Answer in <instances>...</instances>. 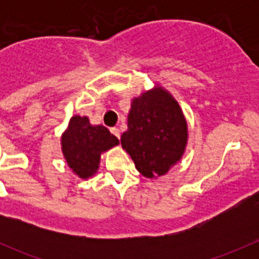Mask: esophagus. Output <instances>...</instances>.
Listing matches in <instances>:
<instances>
[{
  "label": "esophagus",
  "instance_id": "1",
  "mask_svg": "<svg viewBox=\"0 0 259 259\" xmlns=\"http://www.w3.org/2000/svg\"><path fill=\"white\" fill-rule=\"evenodd\" d=\"M110 132L113 133V134L115 135V137L117 138V139H120V130L117 129V127H111V129H110Z\"/></svg>",
  "mask_w": 259,
  "mask_h": 259
}]
</instances>
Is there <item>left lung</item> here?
Masks as SVG:
<instances>
[{
    "mask_svg": "<svg viewBox=\"0 0 259 259\" xmlns=\"http://www.w3.org/2000/svg\"><path fill=\"white\" fill-rule=\"evenodd\" d=\"M121 146L146 178L168 173L182 159L188 126L176 99L160 86L133 99Z\"/></svg>",
    "mask_w": 259,
    "mask_h": 259,
    "instance_id": "obj_1",
    "label": "left lung"
}]
</instances>
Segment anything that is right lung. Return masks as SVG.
Listing matches in <instances>:
<instances>
[{"label":"right lung","mask_w":259,"mask_h":259,"mask_svg":"<svg viewBox=\"0 0 259 259\" xmlns=\"http://www.w3.org/2000/svg\"><path fill=\"white\" fill-rule=\"evenodd\" d=\"M119 144V139L103 125H91L88 116L75 115L61 137L67 164L79 178L88 179L98 171L104 151Z\"/></svg>","instance_id":"add662e5"}]
</instances>
